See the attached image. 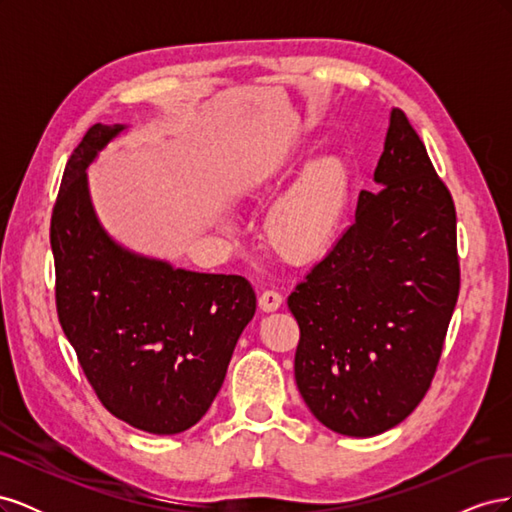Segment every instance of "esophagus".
<instances>
[{
	"instance_id": "esophagus-1",
	"label": "esophagus",
	"mask_w": 512,
	"mask_h": 512,
	"mask_svg": "<svg viewBox=\"0 0 512 512\" xmlns=\"http://www.w3.org/2000/svg\"><path fill=\"white\" fill-rule=\"evenodd\" d=\"M282 303H284V297L277 290H265L258 297V305L262 312H275V309H280Z\"/></svg>"
}]
</instances>
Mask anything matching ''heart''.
Listing matches in <instances>:
<instances>
[{
    "label": "heart",
    "mask_w": 512,
    "mask_h": 512,
    "mask_svg": "<svg viewBox=\"0 0 512 512\" xmlns=\"http://www.w3.org/2000/svg\"><path fill=\"white\" fill-rule=\"evenodd\" d=\"M280 175L262 179L258 192H271ZM352 192V168L342 156L309 162L290 188L275 200L265 220L271 250L288 262L322 256L342 228Z\"/></svg>",
    "instance_id": "1"
}]
</instances>
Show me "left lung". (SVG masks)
Wrapping results in <instances>:
<instances>
[{
    "instance_id": "obj_1",
    "label": "left lung",
    "mask_w": 512,
    "mask_h": 512,
    "mask_svg": "<svg viewBox=\"0 0 512 512\" xmlns=\"http://www.w3.org/2000/svg\"><path fill=\"white\" fill-rule=\"evenodd\" d=\"M354 222L290 292L294 380L318 421L369 438L421 404L459 294L457 218L408 117L393 108Z\"/></svg>"
}]
</instances>
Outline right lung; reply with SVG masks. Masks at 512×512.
I'll list each match as a JSON object with an SVG mask.
<instances>
[{"instance_id":"1","label":"right lung","mask_w":512,"mask_h":512,"mask_svg":"<svg viewBox=\"0 0 512 512\" xmlns=\"http://www.w3.org/2000/svg\"><path fill=\"white\" fill-rule=\"evenodd\" d=\"M123 130L96 123L66 164L51 218L57 316L102 406L173 436L220 393L256 294L241 275L175 269L102 228L87 168Z\"/></svg>"}]
</instances>
